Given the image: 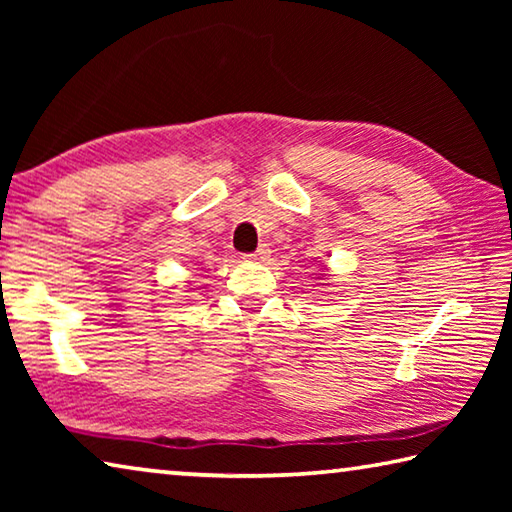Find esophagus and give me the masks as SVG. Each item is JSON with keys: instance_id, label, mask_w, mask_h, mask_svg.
I'll use <instances>...</instances> for the list:
<instances>
[{"instance_id": "esophagus-1", "label": "esophagus", "mask_w": 512, "mask_h": 512, "mask_svg": "<svg viewBox=\"0 0 512 512\" xmlns=\"http://www.w3.org/2000/svg\"><path fill=\"white\" fill-rule=\"evenodd\" d=\"M266 255H268V248H266V246H259V248L255 250V253H250L248 257H250V259H264Z\"/></svg>"}]
</instances>
